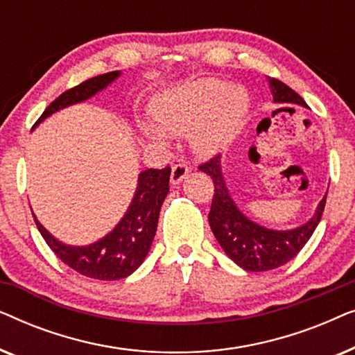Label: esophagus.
Returning <instances> with one entry per match:
<instances>
[{
	"mask_svg": "<svg viewBox=\"0 0 355 355\" xmlns=\"http://www.w3.org/2000/svg\"><path fill=\"white\" fill-rule=\"evenodd\" d=\"M189 174V166L184 163H179V164H174L173 169H171V184H179L182 181V179H186V176Z\"/></svg>",
	"mask_w": 355,
	"mask_h": 355,
	"instance_id": "esophagus-1",
	"label": "esophagus"
}]
</instances>
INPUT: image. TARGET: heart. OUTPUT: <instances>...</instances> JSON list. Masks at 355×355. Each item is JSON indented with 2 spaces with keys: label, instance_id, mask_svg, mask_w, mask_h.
<instances>
[{
  "label": "heart",
  "instance_id": "1",
  "mask_svg": "<svg viewBox=\"0 0 355 355\" xmlns=\"http://www.w3.org/2000/svg\"><path fill=\"white\" fill-rule=\"evenodd\" d=\"M249 110L250 95L242 85L200 79L176 87L155 100V123L144 121L140 130L158 144H166L169 134L191 132L192 148L198 155L211 157L234 140Z\"/></svg>",
  "mask_w": 355,
  "mask_h": 355
}]
</instances>
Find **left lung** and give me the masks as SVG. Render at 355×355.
Listing matches in <instances>:
<instances>
[{
	"label": "left lung",
	"mask_w": 355,
	"mask_h": 355,
	"mask_svg": "<svg viewBox=\"0 0 355 355\" xmlns=\"http://www.w3.org/2000/svg\"><path fill=\"white\" fill-rule=\"evenodd\" d=\"M268 84L275 103H291L307 108L302 96L281 80L268 77ZM198 169L207 173L215 186L211 210L208 213L213 234L226 255L247 271H268L288 263L307 244L322 220L327 196L320 200L315 215L304 225L294 230H270L252 221L237 208L223 176L221 155L200 164Z\"/></svg>",
	"instance_id": "obj_1"
}]
</instances>
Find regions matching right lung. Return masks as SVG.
Here are the masks:
<instances>
[{
    "label": "right lung",
    "mask_w": 355,
    "mask_h": 355,
    "mask_svg": "<svg viewBox=\"0 0 355 355\" xmlns=\"http://www.w3.org/2000/svg\"><path fill=\"white\" fill-rule=\"evenodd\" d=\"M119 76V71H113L108 74L92 77L74 89L66 90L43 111V114L35 124H40L42 121H45L48 116L56 113V111L92 98L98 92L106 89L111 82L118 79ZM169 174H171L169 166L163 169L150 168L140 173L137 189H135L128 211L124 213V216L121 218V221L114 226L113 231H110L108 234L94 244H64L50 234L33 215L35 225L43 239L50 245V249L60 257L61 261H64L77 273L101 281L128 278L142 265L150 247H152L158 226L159 210H162V205L169 191Z\"/></svg>",
    "instance_id": "1"
}]
</instances>
